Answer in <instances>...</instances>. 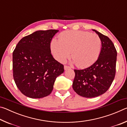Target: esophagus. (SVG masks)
<instances>
[{
    "label": "esophagus",
    "instance_id": "1",
    "mask_svg": "<svg viewBox=\"0 0 127 127\" xmlns=\"http://www.w3.org/2000/svg\"><path fill=\"white\" fill-rule=\"evenodd\" d=\"M64 69H65V70L67 69H69V68H70V66H68V65H64Z\"/></svg>",
    "mask_w": 127,
    "mask_h": 127
}]
</instances>
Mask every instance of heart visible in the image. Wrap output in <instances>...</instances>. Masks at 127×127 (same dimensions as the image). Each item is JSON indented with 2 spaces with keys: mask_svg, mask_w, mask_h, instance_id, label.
Listing matches in <instances>:
<instances>
[{
  "mask_svg": "<svg viewBox=\"0 0 127 127\" xmlns=\"http://www.w3.org/2000/svg\"><path fill=\"white\" fill-rule=\"evenodd\" d=\"M101 40L96 34L82 31H66L59 36V40H53L51 51L55 58L65 61L71 57L78 68H86L97 61L101 51Z\"/></svg>",
  "mask_w": 127,
  "mask_h": 127,
  "instance_id": "heart-1",
  "label": "heart"
}]
</instances>
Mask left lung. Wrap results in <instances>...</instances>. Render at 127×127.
Segmentation results:
<instances>
[{
	"label": "left lung",
	"mask_w": 127,
	"mask_h": 127,
	"mask_svg": "<svg viewBox=\"0 0 127 127\" xmlns=\"http://www.w3.org/2000/svg\"><path fill=\"white\" fill-rule=\"evenodd\" d=\"M101 40L99 57L89 67L74 69L73 89L81 96L97 97L106 92L114 79L117 51L114 45L107 36L93 30Z\"/></svg>",
	"instance_id": "8db88e82"
}]
</instances>
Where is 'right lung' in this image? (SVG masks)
<instances>
[{
	"mask_svg": "<svg viewBox=\"0 0 127 127\" xmlns=\"http://www.w3.org/2000/svg\"><path fill=\"white\" fill-rule=\"evenodd\" d=\"M57 30L37 31L23 37L13 52V76L17 87L27 97L39 98L53 91L64 65L54 58L50 42Z\"/></svg>",
	"mask_w": 127,
	"mask_h": 127,
	"instance_id": "1",
	"label": "right lung"
}]
</instances>
